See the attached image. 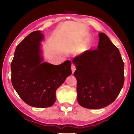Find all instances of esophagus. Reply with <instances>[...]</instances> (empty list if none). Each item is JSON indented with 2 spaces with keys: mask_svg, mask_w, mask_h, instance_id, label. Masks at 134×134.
I'll return each instance as SVG.
<instances>
[{
  "mask_svg": "<svg viewBox=\"0 0 134 134\" xmlns=\"http://www.w3.org/2000/svg\"><path fill=\"white\" fill-rule=\"evenodd\" d=\"M75 70H76L75 66V65H74V64H72V65H71V71H72V74L74 72Z\"/></svg>",
  "mask_w": 134,
  "mask_h": 134,
  "instance_id": "obj_1",
  "label": "esophagus"
}]
</instances>
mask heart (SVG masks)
Wrapping results in <instances>:
<instances>
[{
	"mask_svg": "<svg viewBox=\"0 0 134 134\" xmlns=\"http://www.w3.org/2000/svg\"><path fill=\"white\" fill-rule=\"evenodd\" d=\"M91 42H92V41H91V39L90 38L87 39V40H86V43H85V46L86 47V48H88V47L90 45Z\"/></svg>",
	"mask_w": 134,
	"mask_h": 134,
	"instance_id": "heart-1",
	"label": "heart"
}]
</instances>
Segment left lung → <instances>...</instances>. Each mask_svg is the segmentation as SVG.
I'll return each mask as SVG.
<instances>
[{
    "label": "left lung",
    "instance_id": "1",
    "mask_svg": "<svg viewBox=\"0 0 134 134\" xmlns=\"http://www.w3.org/2000/svg\"><path fill=\"white\" fill-rule=\"evenodd\" d=\"M95 51H86L73 58L76 67L78 103L83 107L99 109L113 102L124 82V64L119 50L105 34H99Z\"/></svg>",
    "mask_w": 134,
    "mask_h": 134
}]
</instances>
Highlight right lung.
I'll list each match as a JSON object with an SVG mask.
<instances>
[{
  "instance_id": "add662e5",
  "label": "right lung",
  "mask_w": 134,
  "mask_h": 134,
  "mask_svg": "<svg viewBox=\"0 0 134 134\" xmlns=\"http://www.w3.org/2000/svg\"><path fill=\"white\" fill-rule=\"evenodd\" d=\"M41 31L31 32L18 44L11 63L12 82L22 100L34 107L45 108L56 102V91L71 74V62L53 65L43 62Z\"/></svg>"
}]
</instances>
